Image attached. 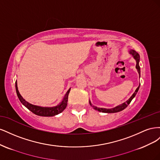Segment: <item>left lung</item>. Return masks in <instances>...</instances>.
Returning <instances> with one entry per match:
<instances>
[{
    "instance_id": "left-lung-1",
    "label": "left lung",
    "mask_w": 160,
    "mask_h": 160,
    "mask_svg": "<svg viewBox=\"0 0 160 160\" xmlns=\"http://www.w3.org/2000/svg\"><path fill=\"white\" fill-rule=\"evenodd\" d=\"M129 53L131 55H133V58L134 59H135V61H136V69H137V70H138V73H139V77H140V67H139V55L138 54V53L135 51H134V50H131L130 51H129ZM139 86H140V83H139V86H138V88L136 89V90L135 91V92H134V93L132 95V97H131V98L126 101V102H125V103H123V104H122V105H118V106H117V107H115V108H112V109H105V108H97V107H95V106H94V105H91V102L89 101V103H90V105L92 106V107H93L95 109H96V110H98V111H100V112H103V113H117V112H119V111H122V110H123L124 109H125L128 106V105L131 103V101H132V100L134 98V97L135 96V95L137 94V93H138V90H139Z\"/></svg>"
}]
</instances>
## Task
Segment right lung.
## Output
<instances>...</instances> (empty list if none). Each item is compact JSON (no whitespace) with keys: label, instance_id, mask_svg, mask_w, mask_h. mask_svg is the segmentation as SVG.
Listing matches in <instances>:
<instances>
[{"label":"right lung","instance_id":"right-lung-1","mask_svg":"<svg viewBox=\"0 0 160 160\" xmlns=\"http://www.w3.org/2000/svg\"><path fill=\"white\" fill-rule=\"evenodd\" d=\"M15 88H16L17 96L21 102L25 105L28 109H29L31 111H32L33 113L39 116H43V117H51V116H54L61 113L67 107V101H68V95L71 89H69L68 91H67L62 101V102L59 105H58L57 106H56V107H52V108H42V107H39V106L32 105L28 102H27V101H26L22 98V97L21 95V94L19 93L18 92L17 81L15 82Z\"/></svg>","mask_w":160,"mask_h":160}]
</instances>
